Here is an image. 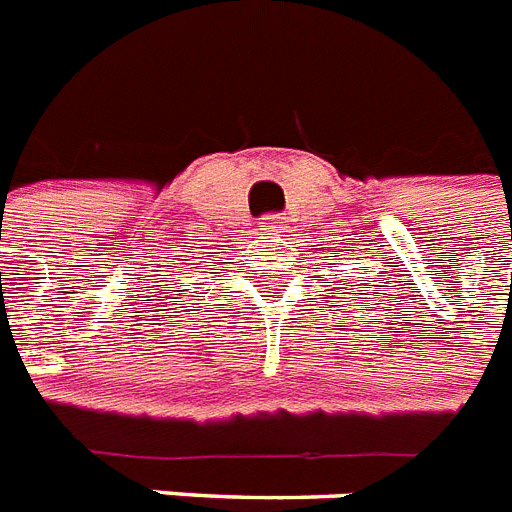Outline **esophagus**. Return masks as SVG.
Listing matches in <instances>:
<instances>
[{"label": "esophagus", "mask_w": 512, "mask_h": 512, "mask_svg": "<svg viewBox=\"0 0 512 512\" xmlns=\"http://www.w3.org/2000/svg\"><path fill=\"white\" fill-rule=\"evenodd\" d=\"M259 227H261V232H264V235H280V232L285 230V216H280V214L261 216Z\"/></svg>", "instance_id": "obj_1"}]
</instances>
